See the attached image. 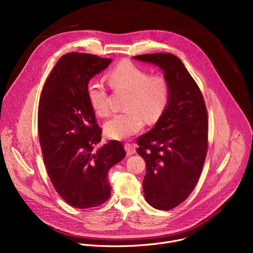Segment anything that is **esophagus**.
Masks as SVG:
<instances>
[{
  "label": "esophagus",
  "mask_w": 253,
  "mask_h": 253,
  "mask_svg": "<svg viewBox=\"0 0 253 253\" xmlns=\"http://www.w3.org/2000/svg\"><path fill=\"white\" fill-rule=\"evenodd\" d=\"M124 148L127 152V155H133L136 153V148L135 146L133 145V144H130V143H126L124 145Z\"/></svg>",
  "instance_id": "34e87169"
}]
</instances>
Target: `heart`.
<instances>
[{
	"instance_id": "b5f03b06",
	"label": "heart",
	"mask_w": 253,
	"mask_h": 253,
	"mask_svg": "<svg viewBox=\"0 0 253 253\" xmlns=\"http://www.w3.org/2000/svg\"><path fill=\"white\" fill-rule=\"evenodd\" d=\"M108 80L114 89L130 91L125 113L112 116L105 125V133L113 139H126L144 127V118L149 121L158 119L169 101L168 81L161 75L150 72L130 61H123L113 68ZM88 100L96 113L105 116L109 113L108 91L104 83L92 79L86 87Z\"/></svg>"
}]
</instances>
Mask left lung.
Segmentation results:
<instances>
[{"label": "left lung", "instance_id": "left-lung-1", "mask_svg": "<svg viewBox=\"0 0 253 253\" xmlns=\"http://www.w3.org/2000/svg\"><path fill=\"white\" fill-rule=\"evenodd\" d=\"M133 59L151 63L164 72L169 101L155 126L137 139V152L146 162L143 190L159 210L182 203L200 177L208 148V119L201 91L179 58L169 53Z\"/></svg>", "mask_w": 253, "mask_h": 253}]
</instances>
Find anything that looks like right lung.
Instances as JSON below:
<instances>
[{
  "label": "right lung",
  "mask_w": 253,
  "mask_h": 253,
  "mask_svg": "<svg viewBox=\"0 0 253 253\" xmlns=\"http://www.w3.org/2000/svg\"><path fill=\"white\" fill-rule=\"evenodd\" d=\"M111 62L92 54L64 55L40 98L38 133L47 173L58 194L80 209L109 199L108 172L126 156L119 141L99 145L102 130L86 93L90 79Z\"/></svg>",
  "instance_id": "obj_1"
}]
</instances>
